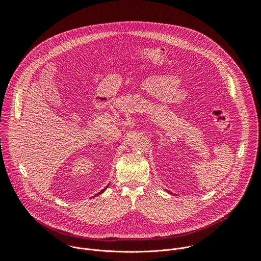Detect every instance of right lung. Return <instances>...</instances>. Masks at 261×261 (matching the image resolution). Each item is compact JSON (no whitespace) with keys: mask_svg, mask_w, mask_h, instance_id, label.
<instances>
[{"mask_svg":"<svg viewBox=\"0 0 261 261\" xmlns=\"http://www.w3.org/2000/svg\"><path fill=\"white\" fill-rule=\"evenodd\" d=\"M107 187H108V186H107ZM107 187H106V188H107ZM106 188H105V189H106ZM105 189H103V190H101V191H100V192H99V193H97V194H96V195H99V194H101V193H103V192H104V190H105Z\"/></svg>","mask_w":261,"mask_h":261,"instance_id":"1","label":"right lung"}]
</instances>
